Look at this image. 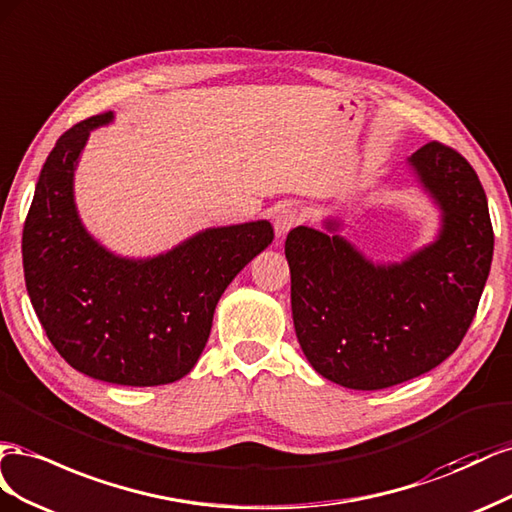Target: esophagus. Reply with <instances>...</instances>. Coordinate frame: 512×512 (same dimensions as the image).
Instances as JSON below:
<instances>
[{
  "instance_id": "1",
  "label": "esophagus",
  "mask_w": 512,
  "mask_h": 512,
  "mask_svg": "<svg viewBox=\"0 0 512 512\" xmlns=\"http://www.w3.org/2000/svg\"><path fill=\"white\" fill-rule=\"evenodd\" d=\"M300 223H302V214L296 208H283V210H279V214H276V218H274L276 236H279V238L287 236V233L294 229L296 225H300Z\"/></svg>"
}]
</instances>
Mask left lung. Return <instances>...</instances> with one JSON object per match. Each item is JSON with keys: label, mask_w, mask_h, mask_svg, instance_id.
Wrapping results in <instances>:
<instances>
[{"label": "left lung", "mask_w": 512, "mask_h": 512, "mask_svg": "<svg viewBox=\"0 0 512 512\" xmlns=\"http://www.w3.org/2000/svg\"><path fill=\"white\" fill-rule=\"evenodd\" d=\"M442 208L437 240L401 264L375 266L339 223L287 233L291 313L313 369L354 390H382L435 369L476 315L493 259L487 195L472 165L440 141L412 154Z\"/></svg>", "instance_id": "left-lung-1"}]
</instances>
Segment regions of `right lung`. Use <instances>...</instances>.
Returning a JSON list of instances; mask_svg holds the SVG:
<instances>
[{
  "mask_svg": "<svg viewBox=\"0 0 512 512\" xmlns=\"http://www.w3.org/2000/svg\"><path fill=\"white\" fill-rule=\"evenodd\" d=\"M111 118L66 130L42 167L23 227L25 287L72 369L120 386L171 384L195 367L216 302L274 231L268 221L206 229L139 261L105 251L79 221L72 178L90 130Z\"/></svg>",
  "mask_w": 512,
  "mask_h": 512,
  "instance_id": "1",
  "label": "right lung"
}]
</instances>
